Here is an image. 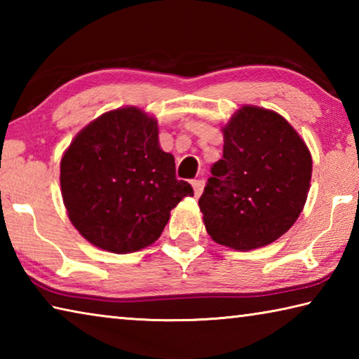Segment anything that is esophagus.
<instances>
[{"instance_id":"esophagus-1","label":"esophagus","mask_w":359,"mask_h":359,"mask_svg":"<svg viewBox=\"0 0 359 359\" xmlns=\"http://www.w3.org/2000/svg\"><path fill=\"white\" fill-rule=\"evenodd\" d=\"M191 185H193V190H194V196H201V193L204 190V180H201V179L193 180Z\"/></svg>"}]
</instances>
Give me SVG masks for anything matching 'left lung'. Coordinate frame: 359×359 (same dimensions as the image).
<instances>
[{
  "mask_svg": "<svg viewBox=\"0 0 359 359\" xmlns=\"http://www.w3.org/2000/svg\"><path fill=\"white\" fill-rule=\"evenodd\" d=\"M199 209L210 238L234 250L264 247L293 226L312 175L307 145L280 115L244 106L223 128Z\"/></svg>",
  "mask_w": 359,
  "mask_h": 359,
  "instance_id": "obj_1",
  "label": "left lung"
}]
</instances>
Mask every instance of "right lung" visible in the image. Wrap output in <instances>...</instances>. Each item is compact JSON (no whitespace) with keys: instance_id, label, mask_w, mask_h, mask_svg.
I'll list each match as a JSON object with an SVG mask.
<instances>
[{"instance_id":"right-lung-1","label":"right lung","mask_w":359,"mask_h":359,"mask_svg":"<svg viewBox=\"0 0 359 359\" xmlns=\"http://www.w3.org/2000/svg\"><path fill=\"white\" fill-rule=\"evenodd\" d=\"M69 220L93 245L131 253L150 245L169 212L193 188L158 144L156 121L125 107L92 121L71 142L60 166Z\"/></svg>"}]
</instances>
